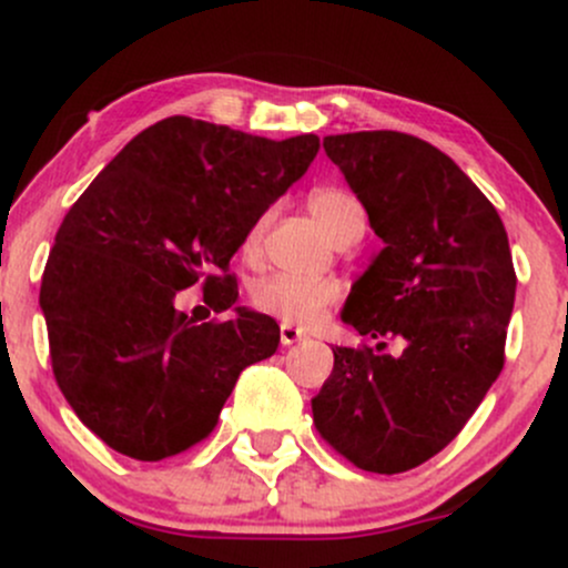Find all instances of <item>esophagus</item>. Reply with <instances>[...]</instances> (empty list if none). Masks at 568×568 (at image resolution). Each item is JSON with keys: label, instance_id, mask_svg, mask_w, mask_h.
Segmentation results:
<instances>
[{"label": "esophagus", "instance_id": "esophagus-1", "mask_svg": "<svg viewBox=\"0 0 568 568\" xmlns=\"http://www.w3.org/2000/svg\"><path fill=\"white\" fill-rule=\"evenodd\" d=\"M302 338H304L302 328H296V325H291V323L280 325V344H283V347H293V344H298Z\"/></svg>", "mask_w": 568, "mask_h": 568}]
</instances>
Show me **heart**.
Wrapping results in <instances>:
<instances>
[{
	"mask_svg": "<svg viewBox=\"0 0 568 568\" xmlns=\"http://www.w3.org/2000/svg\"><path fill=\"white\" fill-rule=\"evenodd\" d=\"M310 211L325 226L331 237L344 240L349 234L366 230V211L338 186H321L310 194ZM270 224V213H262L243 237V256L247 262L258 258L262 240ZM338 298V285L334 280H306L296 275H272L253 288V306L266 315L280 317L291 325H310L321 317V312Z\"/></svg>",
	"mask_w": 568,
	"mask_h": 568,
	"instance_id": "b5f03b06",
	"label": "heart"
}]
</instances>
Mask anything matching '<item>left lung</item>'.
<instances>
[{
    "instance_id": "8db88e82",
    "label": "left lung",
    "mask_w": 568,
    "mask_h": 568,
    "mask_svg": "<svg viewBox=\"0 0 568 568\" xmlns=\"http://www.w3.org/2000/svg\"><path fill=\"white\" fill-rule=\"evenodd\" d=\"M323 149L384 247L342 321L374 347H334L312 397L317 433L361 470L395 475L452 443L505 366L515 270L486 194L433 143L397 130L325 135ZM389 337L400 356L383 352Z\"/></svg>"
}]
</instances>
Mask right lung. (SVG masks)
<instances>
[{"instance_id":"add662e5","label":"right lung","mask_w":568,"mask_h":568,"mask_svg":"<svg viewBox=\"0 0 568 568\" xmlns=\"http://www.w3.org/2000/svg\"><path fill=\"white\" fill-rule=\"evenodd\" d=\"M321 139L247 135L192 116L146 128L69 207L42 275L50 361L80 422L139 462L213 433L243 368L275 355L270 315L235 306L224 324L174 310L203 283L237 302L230 258L247 226L315 160Z\"/></svg>"}]
</instances>
